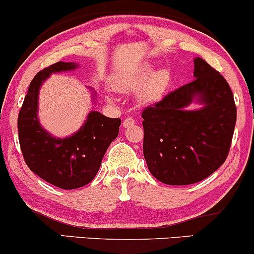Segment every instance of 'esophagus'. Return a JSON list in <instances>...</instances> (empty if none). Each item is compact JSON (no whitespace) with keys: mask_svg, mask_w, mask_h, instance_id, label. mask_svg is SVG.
<instances>
[{"mask_svg":"<svg viewBox=\"0 0 254 254\" xmlns=\"http://www.w3.org/2000/svg\"><path fill=\"white\" fill-rule=\"evenodd\" d=\"M135 124V119H133L132 117H127V118H125L124 121H123V127H131V125H133Z\"/></svg>","mask_w":254,"mask_h":254,"instance_id":"esophagus-1","label":"esophagus"}]
</instances>
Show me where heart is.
<instances>
[{
  "label": "heart",
  "mask_w": 254,
  "mask_h": 254,
  "mask_svg": "<svg viewBox=\"0 0 254 254\" xmlns=\"http://www.w3.org/2000/svg\"><path fill=\"white\" fill-rule=\"evenodd\" d=\"M145 82L147 83L139 93V98L144 103H154L164 97L166 90L170 87L172 82L171 72L166 69L154 72V68L150 64H144L131 72L129 76L124 77L119 82L118 87L123 90L131 92L138 89Z\"/></svg>",
  "instance_id": "1"
}]
</instances>
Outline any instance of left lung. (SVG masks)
Wrapping results in <instances>:
<instances>
[{
    "label": "left lung",
    "instance_id": "8db88e82",
    "mask_svg": "<svg viewBox=\"0 0 254 254\" xmlns=\"http://www.w3.org/2000/svg\"><path fill=\"white\" fill-rule=\"evenodd\" d=\"M194 76L142 111L148 170L167 185L202 182L226 161L232 144L237 106L228 82L199 57ZM194 96L203 109L184 110Z\"/></svg>",
    "mask_w": 254,
    "mask_h": 254
}]
</instances>
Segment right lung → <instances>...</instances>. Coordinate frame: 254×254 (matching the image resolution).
Instances as JSON below:
<instances>
[{"label": "right lung", "mask_w": 254, "mask_h": 254, "mask_svg": "<svg viewBox=\"0 0 254 254\" xmlns=\"http://www.w3.org/2000/svg\"><path fill=\"white\" fill-rule=\"evenodd\" d=\"M75 63L57 62L40 70L31 81L17 117L19 143L26 165L45 182L63 189L82 188L100 168L109 145L118 136L119 118H107L98 111L68 138H55L38 122V92L51 72L71 70Z\"/></svg>", "instance_id": "add662e5"}]
</instances>
